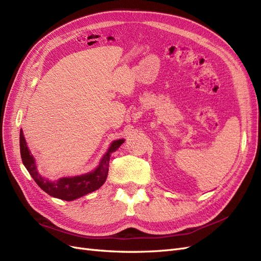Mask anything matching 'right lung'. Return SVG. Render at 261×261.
<instances>
[{"mask_svg": "<svg viewBox=\"0 0 261 261\" xmlns=\"http://www.w3.org/2000/svg\"><path fill=\"white\" fill-rule=\"evenodd\" d=\"M124 143V139H118L113 141L110 146L108 152L102 158V160L99 164V167L93 172H89L87 174L74 177H62L57 181H49L43 178L37 171V167L35 163L34 156L30 154L25 137L20 130L19 135V146H20V155L21 161L25 165L30 175L33 176L36 183L39 185L42 191L46 194H49L55 198H60L62 200H74L80 198L82 196H85L91 192L97 191L102 185L108 176L109 172V163H110V155L117 148Z\"/></svg>", "mask_w": 261, "mask_h": 261, "instance_id": "right-lung-1", "label": "right lung"}]
</instances>
